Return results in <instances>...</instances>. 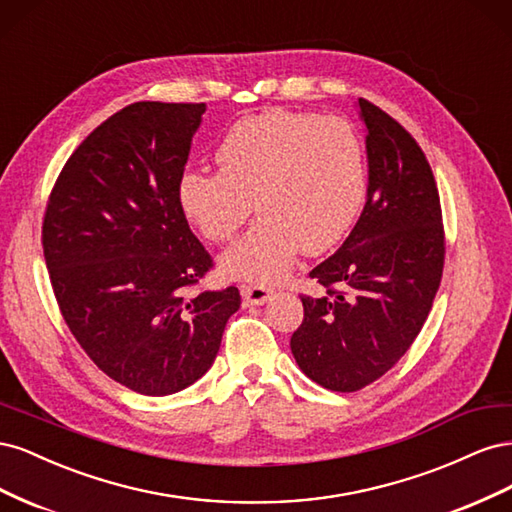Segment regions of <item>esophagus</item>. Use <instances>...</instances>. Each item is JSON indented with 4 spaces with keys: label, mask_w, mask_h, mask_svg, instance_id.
Here are the masks:
<instances>
[{
    "label": "esophagus",
    "mask_w": 512,
    "mask_h": 512,
    "mask_svg": "<svg viewBox=\"0 0 512 512\" xmlns=\"http://www.w3.org/2000/svg\"><path fill=\"white\" fill-rule=\"evenodd\" d=\"M241 294L250 305H262V303H267L271 299L273 290L265 284H243Z\"/></svg>",
    "instance_id": "34e87169"
}]
</instances>
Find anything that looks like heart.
Here are the masks:
<instances>
[{"label":"heart","instance_id":"obj_1","mask_svg":"<svg viewBox=\"0 0 512 512\" xmlns=\"http://www.w3.org/2000/svg\"><path fill=\"white\" fill-rule=\"evenodd\" d=\"M215 164L218 173L181 175L177 205L211 243H228L256 205L258 222L222 258V269L241 280L271 284L301 250L329 252L365 200L363 143L342 117L290 111L245 117L224 136Z\"/></svg>","mask_w":512,"mask_h":512}]
</instances>
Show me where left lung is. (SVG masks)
Listing matches in <instances>:
<instances>
[{"label": "left lung", "instance_id": "1", "mask_svg": "<svg viewBox=\"0 0 512 512\" xmlns=\"http://www.w3.org/2000/svg\"><path fill=\"white\" fill-rule=\"evenodd\" d=\"M369 166L367 203L339 250L309 277L327 288L301 297L290 337L307 378L354 393L384 376L421 333L444 267L438 185L410 132L363 98Z\"/></svg>", "mask_w": 512, "mask_h": 512}]
</instances>
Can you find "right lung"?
<instances>
[{"label": "right lung", "mask_w": 512, "mask_h": 512, "mask_svg": "<svg viewBox=\"0 0 512 512\" xmlns=\"http://www.w3.org/2000/svg\"><path fill=\"white\" fill-rule=\"evenodd\" d=\"M205 104L134 102L91 132L46 205L42 247L68 329L108 378L164 397L207 374L239 288L185 297L213 267L177 205Z\"/></svg>", "instance_id": "add662e5"}]
</instances>
